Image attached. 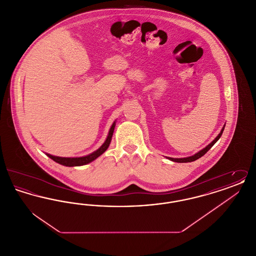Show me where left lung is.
I'll list each match as a JSON object with an SVG mask.
<instances>
[{"mask_svg":"<svg viewBox=\"0 0 256 256\" xmlns=\"http://www.w3.org/2000/svg\"><path fill=\"white\" fill-rule=\"evenodd\" d=\"M224 126H226V124H224V126H222V130L220 132V134H218V136L210 143V144H208L204 148H202V150H200V152H198L196 154H195L194 156H188V158H167L170 160V161H174V162H178V163H187V162H192V161H195L196 159L200 158H202V156H204L206 154L207 152L213 146V145L218 141L220 139V137L222 136V132H224Z\"/></svg>","mask_w":256,"mask_h":256,"instance_id":"1","label":"left lung"}]
</instances>
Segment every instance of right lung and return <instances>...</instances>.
<instances>
[{
    "label": "right lung",
    "instance_id": "obj_1",
    "mask_svg": "<svg viewBox=\"0 0 256 256\" xmlns=\"http://www.w3.org/2000/svg\"><path fill=\"white\" fill-rule=\"evenodd\" d=\"M115 124H116V121H114V122L112 124L104 143L100 146L97 150L93 152L92 154H90L88 156H80V158H61V156H52L50 154H46L49 156L50 158L52 159L54 161H56V163L61 164L63 166H66V167H76V166L86 165V164H88V163H90V162H92L95 159L98 158L100 156H102L108 150V148L110 146L111 139H112V135H113V132H114Z\"/></svg>",
    "mask_w": 256,
    "mask_h": 256
}]
</instances>
